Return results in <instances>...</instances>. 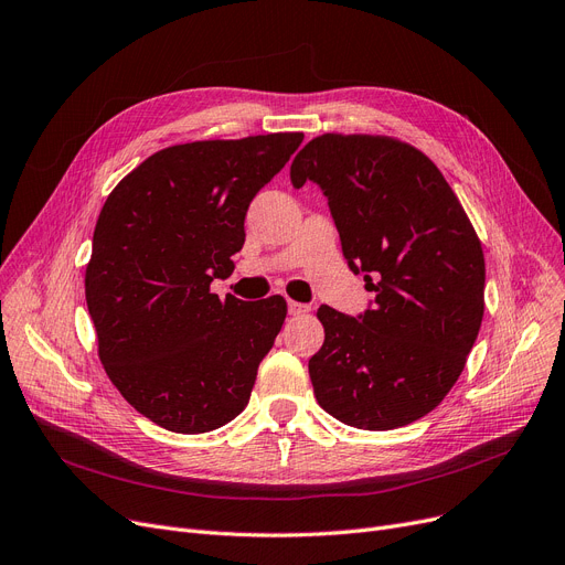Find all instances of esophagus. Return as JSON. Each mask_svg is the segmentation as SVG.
<instances>
[{
    "mask_svg": "<svg viewBox=\"0 0 565 565\" xmlns=\"http://www.w3.org/2000/svg\"><path fill=\"white\" fill-rule=\"evenodd\" d=\"M287 310H289V315H306L310 308L306 303H299V301H289Z\"/></svg>",
    "mask_w": 565,
    "mask_h": 565,
    "instance_id": "obj_1",
    "label": "esophagus"
}]
</instances>
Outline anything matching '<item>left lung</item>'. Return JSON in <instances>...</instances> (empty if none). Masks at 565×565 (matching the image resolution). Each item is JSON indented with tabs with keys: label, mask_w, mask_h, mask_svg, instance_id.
Instances as JSON below:
<instances>
[{
	"label": "left lung",
	"mask_w": 565,
	"mask_h": 565,
	"mask_svg": "<svg viewBox=\"0 0 565 565\" xmlns=\"http://www.w3.org/2000/svg\"><path fill=\"white\" fill-rule=\"evenodd\" d=\"M329 201L350 270L373 299L350 318L320 306L315 398L348 426L390 431L455 387L484 315V255L457 194L417 148L387 137L312 139L291 162Z\"/></svg>",
	"instance_id": "1"
}]
</instances>
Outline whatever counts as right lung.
<instances>
[{
	"label": "right lung",
	"mask_w": 565,
	"mask_h": 565,
	"mask_svg": "<svg viewBox=\"0 0 565 565\" xmlns=\"http://www.w3.org/2000/svg\"><path fill=\"white\" fill-rule=\"evenodd\" d=\"M303 134L171 146L106 199L85 301L113 385L173 434H206L250 401L259 361L285 322L282 297L211 295L234 270L245 213Z\"/></svg>",
	"instance_id": "obj_1"
}]
</instances>
